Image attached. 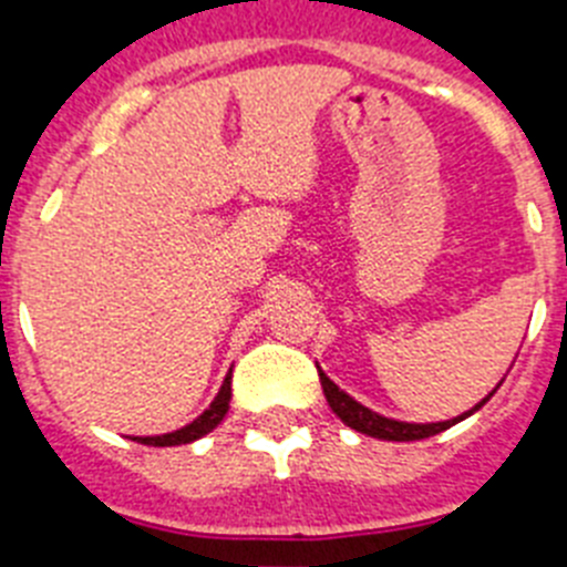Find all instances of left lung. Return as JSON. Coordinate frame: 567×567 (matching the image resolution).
<instances>
[{"mask_svg": "<svg viewBox=\"0 0 567 567\" xmlns=\"http://www.w3.org/2000/svg\"><path fill=\"white\" fill-rule=\"evenodd\" d=\"M318 374H320V385H323V394H327V403L329 409H332L334 414H338L340 420H343L349 429H354V432L360 434H369V437H378V440H392V443H412V440H425V437H434V434L445 432V429H452V425H457L460 420L471 417L474 412H480L485 403H488L491 398H494V392L499 389V380L497 389L491 394H485L483 400H480L474 409H468V412L457 414V417L452 420H443V423H405V420H394V417H383V414L372 412V409H365L363 403H358V400L352 398V394H346L343 389H340L338 383H332V380L327 378V372L318 365Z\"/></svg>", "mask_w": 567, "mask_h": 567, "instance_id": "8db88e82", "label": "left lung"}]
</instances>
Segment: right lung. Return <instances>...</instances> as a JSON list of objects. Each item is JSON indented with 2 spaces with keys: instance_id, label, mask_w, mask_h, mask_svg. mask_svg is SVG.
<instances>
[{
  "instance_id": "add662e5",
  "label": "right lung",
  "mask_w": 567,
  "mask_h": 567,
  "mask_svg": "<svg viewBox=\"0 0 567 567\" xmlns=\"http://www.w3.org/2000/svg\"><path fill=\"white\" fill-rule=\"evenodd\" d=\"M229 400H233V374L224 378L221 389H218L215 400L209 403V409H204V414H198L193 423H187L184 429H175V432H167V434H155V437H133V440L144 445H187L193 443V440H202L204 434L213 432L215 425L227 417Z\"/></svg>"
}]
</instances>
